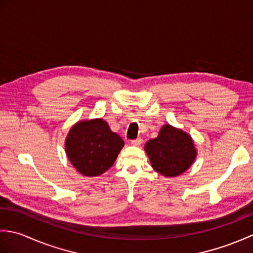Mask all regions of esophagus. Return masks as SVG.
<instances>
[{
  "mask_svg": "<svg viewBox=\"0 0 253 253\" xmlns=\"http://www.w3.org/2000/svg\"><path fill=\"white\" fill-rule=\"evenodd\" d=\"M143 142V140L141 138H137V139H135V140H131V144L132 146H136V147H139L140 146V144Z\"/></svg>",
  "mask_w": 253,
  "mask_h": 253,
  "instance_id": "34e87169",
  "label": "esophagus"
}]
</instances>
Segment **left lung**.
Returning a JSON list of instances; mask_svg holds the SVG:
<instances>
[{"label": "left lung", "mask_w": 253, "mask_h": 253, "mask_svg": "<svg viewBox=\"0 0 253 253\" xmlns=\"http://www.w3.org/2000/svg\"><path fill=\"white\" fill-rule=\"evenodd\" d=\"M144 150L152 168L166 177H175L190 168L197 150L187 132L170 125H164L159 136L149 140Z\"/></svg>", "instance_id": "left-lung-1"}]
</instances>
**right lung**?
Masks as SVG:
<instances>
[{"instance_id":"right-lung-1","label":"right lung","mask_w":253,"mask_h":253,"mask_svg":"<svg viewBox=\"0 0 253 253\" xmlns=\"http://www.w3.org/2000/svg\"><path fill=\"white\" fill-rule=\"evenodd\" d=\"M124 144L105 121L95 118L75 124L66 137L65 150L68 160L80 174L94 177L114 164Z\"/></svg>"}]
</instances>
